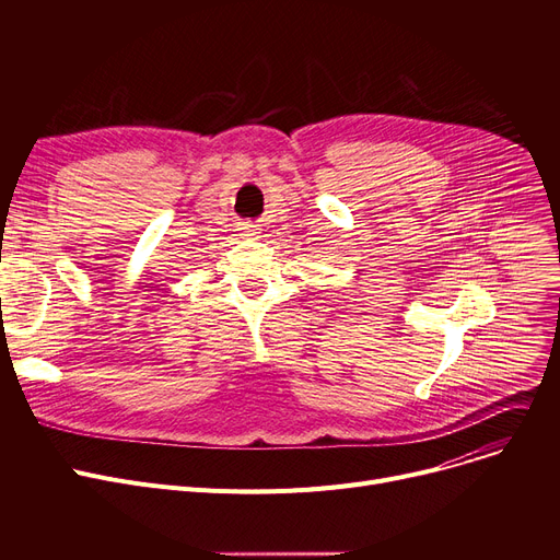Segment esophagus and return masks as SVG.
<instances>
[{
    "instance_id": "obj_1",
    "label": "esophagus",
    "mask_w": 560,
    "mask_h": 560,
    "mask_svg": "<svg viewBox=\"0 0 560 560\" xmlns=\"http://www.w3.org/2000/svg\"><path fill=\"white\" fill-rule=\"evenodd\" d=\"M258 233H260V229L256 222H252V220L241 222V235H245V238H256Z\"/></svg>"
}]
</instances>
